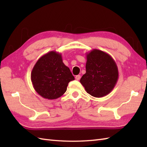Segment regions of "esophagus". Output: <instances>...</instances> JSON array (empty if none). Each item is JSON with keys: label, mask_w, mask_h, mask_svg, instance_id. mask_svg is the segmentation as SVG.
Segmentation results:
<instances>
[{"label": "esophagus", "mask_w": 147, "mask_h": 147, "mask_svg": "<svg viewBox=\"0 0 147 147\" xmlns=\"http://www.w3.org/2000/svg\"><path fill=\"white\" fill-rule=\"evenodd\" d=\"M80 78H81V76L80 75H77V76H75V79L76 80H80Z\"/></svg>", "instance_id": "obj_1"}]
</instances>
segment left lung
Instances as JSON below:
<instances>
[{
  "instance_id": "left-lung-1",
  "label": "left lung",
  "mask_w": 147,
  "mask_h": 147,
  "mask_svg": "<svg viewBox=\"0 0 147 147\" xmlns=\"http://www.w3.org/2000/svg\"><path fill=\"white\" fill-rule=\"evenodd\" d=\"M119 78L117 64L107 53L93 49L86 53V73L80 80L86 92L103 97L114 89Z\"/></svg>"
}]
</instances>
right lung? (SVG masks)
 Returning <instances> with one entry per match:
<instances>
[{"label":"right lung","instance_id":"1","mask_svg":"<svg viewBox=\"0 0 147 147\" xmlns=\"http://www.w3.org/2000/svg\"><path fill=\"white\" fill-rule=\"evenodd\" d=\"M74 80L69 68L62 62L61 53L51 51L42 55L34 65L31 80L34 89L43 98L54 100L65 92Z\"/></svg>","mask_w":147,"mask_h":147}]
</instances>
